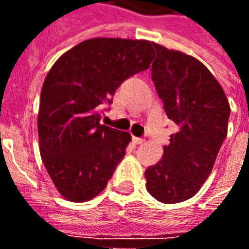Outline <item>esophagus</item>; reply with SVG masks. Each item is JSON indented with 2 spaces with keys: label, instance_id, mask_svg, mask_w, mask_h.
<instances>
[{
  "label": "esophagus",
  "instance_id": "34e87169",
  "mask_svg": "<svg viewBox=\"0 0 249 249\" xmlns=\"http://www.w3.org/2000/svg\"><path fill=\"white\" fill-rule=\"evenodd\" d=\"M133 141H135V144H144L145 142L144 139H139V137H133Z\"/></svg>",
  "mask_w": 249,
  "mask_h": 249
}]
</instances>
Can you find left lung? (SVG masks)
Returning a JSON list of instances; mask_svg holds the SVG:
<instances>
[{"label":"left lung","instance_id":"left-lung-1","mask_svg":"<svg viewBox=\"0 0 249 249\" xmlns=\"http://www.w3.org/2000/svg\"><path fill=\"white\" fill-rule=\"evenodd\" d=\"M152 80L168 119L178 126L160 161L145 171L146 191L175 204L195 196L212 172L227 132L230 103L203 62L153 42Z\"/></svg>","mask_w":249,"mask_h":249}]
</instances>
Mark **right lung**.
<instances>
[{"instance_id":"right-lung-1","label":"right lung","mask_w":249,"mask_h":249,"mask_svg":"<svg viewBox=\"0 0 249 249\" xmlns=\"http://www.w3.org/2000/svg\"><path fill=\"white\" fill-rule=\"evenodd\" d=\"M153 54L146 40L96 37L48 71L37 119L40 153L64 198L84 203L107 187L132 136L100 124L104 104L121 82L148 69Z\"/></svg>"}]
</instances>
